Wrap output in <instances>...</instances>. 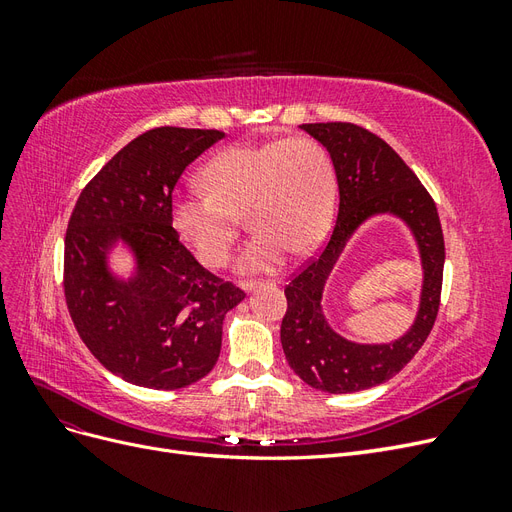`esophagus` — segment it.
<instances>
[{
    "instance_id": "1",
    "label": "esophagus",
    "mask_w": 512,
    "mask_h": 512,
    "mask_svg": "<svg viewBox=\"0 0 512 512\" xmlns=\"http://www.w3.org/2000/svg\"><path fill=\"white\" fill-rule=\"evenodd\" d=\"M258 286H262V282H241V290L247 294L254 292Z\"/></svg>"
}]
</instances>
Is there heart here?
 I'll use <instances>...</instances> for the list:
<instances>
[{
  "mask_svg": "<svg viewBox=\"0 0 512 512\" xmlns=\"http://www.w3.org/2000/svg\"><path fill=\"white\" fill-rule=\"evenodd\" d=\"M209 190L175 194L170 226L200 265L222 267L235 213H245L247 239L235 258L239 275L271 273L288 254H307L327 237L337 200V175L329 151L312 138L243 143L205 166Z\"/></svg>",
  "mask_w": 512,
  "mask_h": 512,
  "instance_id": "obj_1",
  "label": "heart"
}]
</instances>
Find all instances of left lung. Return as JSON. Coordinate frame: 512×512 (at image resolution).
Here are the masks:
<instances>
[{
	"label": "left lung",
	"instance_id": "8db88e82",
	"mask_svg": "<svg viewBox=\"0 0 512 512\" xmlns=\"http://www.w3.org/2000/svg\"><path fill=\"white\" fill-rule=\"evenodd\" d=\"M299 128L329 151L339 209L322 254L284 290L288 309L282 320V348L294 374L312 389L335 395L365 391L399 374L436 322L444 271L438 209L408 164L376 134L352 123H303ZM376 217H393L407 226L424 277L409 331L391 343L361 345L330 327L321 299L349 239Z\"/></svg>",
	"mask_w": 512,
	"mask_h": 512
}]
</instances>
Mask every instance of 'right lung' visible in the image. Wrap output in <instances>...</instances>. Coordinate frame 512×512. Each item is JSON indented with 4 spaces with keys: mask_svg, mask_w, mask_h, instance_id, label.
<instances>
[{
    "mask_svg": "<svg viewBox=\"0 0 512 512\" xmlns=\"http://www.w3.org/2000/svg\"><path fill=\"white\" fill-rule=\"evenodd\" d=\"M220 130L158 128L108 160L81 192L66 232L64 288L91 354L136 386L175 391L218 363L224 318L245 294L209 273L170 226L173 190ZM121 251L131 267L121 274Z\"/></svg>",
    "mask_w": 512,
    "mask_h": 512,
    "instance_id": "add662e5",
    "label": "right lung"
}]
</instances>
